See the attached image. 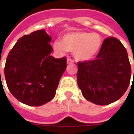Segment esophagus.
<instances>
[{"label": "esophagus", "instance_id": "1", "mask_svg": "<svg viewBox=\"0 0 134 134\" xmlns=\"http://www.w3.org/2000/svg\"><path fill=\"white\" fill-rule=\"evenodd\" d=\"M72 63H74V61H73L72 59H71L68 58L67 59V64H72Z\"/></svg>", "mask_w": 134, "mask_h": 134}]
</instances>
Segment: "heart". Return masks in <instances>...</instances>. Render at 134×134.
<instances>
[{"label":"heart","instance_id":"heart-1","mask_svg":"<svg viewBox=\"0 0 134 134\" xmlns=\"http://www.w3.org/2000/svg\"><path fill=\"white\" fill-rule=\"evenodd\" d=\"M103 39L98 34L86 31H72L62 36V41L56 40L53 49L64 54L67 51L74 52L75 58L80 62L90 61L101 49Z\"/></svg>","mask_w":134,"mask_h":134}]
</instances>
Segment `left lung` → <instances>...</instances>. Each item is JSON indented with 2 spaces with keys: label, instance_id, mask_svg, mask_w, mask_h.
<instances>
[{
  "label": "left lung",
  "instance_id": "8db88e82",
  "mask_svg": "<svg viewBox=\"0 0 134 134\" xmlns=\"http://www.w3.org/2000/svg\"><path fill=\"white\" fill-rule=\"evenodd\" d=\"M77 65L79 88L85 98L93 103H112L129 87L131 64L126 49L116 38H105L96 59L78 62Z\"/></svg>",
  "mask_w": 134,
  "mask_h": 134
}]
</instances>
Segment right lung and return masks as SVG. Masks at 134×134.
Returning <instances> with one entry per match:
<instances>
[{
    "label": "right lung",
    "mask_w": 134,
    "mask_h": 134,
    "mask_svg": "<svg viewBox=\"0 0 134 134\" xmlns=\"http://www.w3.org/2000/svg\"><path fill=\"white\" fill-rule=\"evenodd\" d=\"M51 41L44 29L36 31L19 38L8 55L4 69L6 84L22 103L40 106L55 96L67 61L65 57L51 56Z\"/></svg>",
    "instance_id": "1"
}]
</instances>
